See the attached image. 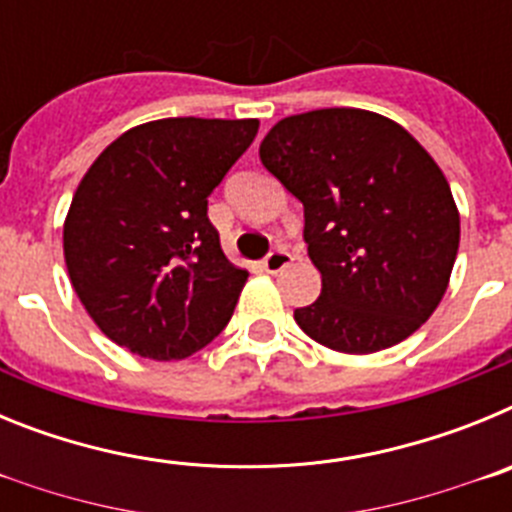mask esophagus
<instances>
[{
	"instance_id": "1",
	"label": "esophagus",
	"mask_w": 512,
	"mask_h": 512,
	"mask_svg": "<svg viewBox=\"0 0 512 512\" xmlns=\"http://www.w3.org/2000/svg\"><path fill=\"white\" fill-rule=\"evenodd\" d=\"M289 261H292V253H289L287 248H274V251L264 259V269L269 271V274H277L284 266H289Z\"/></svg>"
}]
</instances>
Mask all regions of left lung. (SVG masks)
Instances as JSON below:
<instances>
[{
    "instance_id": "1",
    "label": "left lung",
    "mask_w": 512,
    "mask_h": 512,
    "mask_svg": "<svg viewBox=\"0 0 512 512\" xmlns=\"http://www.w3.org/2000/svg\"><path fill=\"white\" fill-rule=\"evenodd\" d=\"M259 156L305 207L307 256L323 277L297 325L341 354L413 336L459 251V210L428 151L377 112L330 107L279 120Z\"/></svg>"
}]
</instances>
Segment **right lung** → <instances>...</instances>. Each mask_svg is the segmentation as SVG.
Here are the masks:
<instances>
[{
  "mask_svg": "<svg viewBox=\"0 0 512 512\" xmlns=\"http://www.w3.org/2000/svg\"><path fill=\"white\" fill-rule=\"evenodd\" d=\"M259 120L166 117L122 133L89 166L63 225L71 284L104 336L179 361L228 325L248 279L230 264L207 197Z\"/></svg>",
  "mask_w": 512,
  "mask_h": 512,
  "instance_id": "add662e5",
  "label": "right lung"
}]
</instances>
